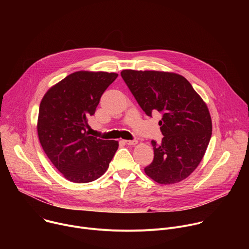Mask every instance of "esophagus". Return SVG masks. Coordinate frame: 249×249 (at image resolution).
I'll return each instance as SVG.
<instances>
[{
    "instance_id": "34e87169",
    "label": "esophagus",
    "mask_w": 249,
    "mask_h": 249,
    "mask_svg": "<svg viewBox=\"0 0 249 249\" xmlns=\"http://www.w3.org/2000/svg\"><path fill=\"white\" fill-rule=\"evenodd\" d=\"M125 144L133 146V145H137L138 144V141L137 140H127L125 141Z\"/></svg>"
}]
</instances>
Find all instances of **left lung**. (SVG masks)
I'll list each match as a JSON object with an SVG mask.
<instances>
[{"label":"left lung","instance_id":"8db88e82","mask_svg":"<svg viewBox=\"0 0 249 249\" xmlns=\"http://www.w3.org/2000/svg\"><path fill=\"white\" fill-rule=\"evenodd\" d=\"M121 77L148 116L161 114L163 138L160 145L152 141L155 156L146 174L160 184L185 179L202 160L212 136L206 103L178 74L123 70Z\"/></svg>","mask_w":249,"mask_h":249}]
</instances>
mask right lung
Masks as SVG:
<instances>
[{"label": "right lung", "mask_w": 249, "mask_h": 249, "mask_svg": "<svg viewBox=\"0 0 249 249\" xmlns=\"http://www.w3.org/2000/svg\"><path fill=\"white\" fill-rule=\"evenodd\" d=\"M116 73L79 71L53 86L43 96L37 133L48 159L66 179L91 182L107 170L118 142L89 136L88 121Z\"/></svg>", "instance_id": "right-lung-1"}]
</instances>
